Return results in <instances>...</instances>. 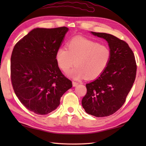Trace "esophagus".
Here are the masks:
<instances>
[{
  "instance_id": "1",
  "label": "esophagus",
  "mask_w": 146,
  "mask_h": 146,
  "mask_svg": "<svg viewBox=\"0 0 146 146\" xmlns=\"http://www.w3.org/2000/svg\"><path fill=\"white\" fill-rule=\"evenodd\" d=\"M72 83H73V86H76L77 85H78V83L75 82H73Z\"/></svg>"
}]
</instances>
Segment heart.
<instances>
[{"mask_svg": "<svg viewBox=\"0 0 146 146\" xmlns=\"http://www.w3.org/2000/svg\"><path fill=\"white\" fill-rule=\"evenodd\" d=\"M67 49L59 48L55 60L58 67L64 73L74 64L76 66L68 75L75 80L98 78L107 69L111 58L110 49L92 39L75 37L68 42Z\"/></svg>", "mask_w": 146, "mask_h": 146, "instance_id": "b5f03b06", "label": "heart"}]
</instances>
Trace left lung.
Returning a JSON list of instances; mask_svg holds the SVG:
<instances>
[{
	"instance_id": "left-lung-1",
	"label": "left lung",
	"mask_w": 146,
	"mask_h": 146,
	"mask_svg": "<svg viewBox=\"0 0 146 146\" xmlns=\"http://www.w3.org/2000/svg\"><path fill=\"white\" fill-rule=\"evenodd\" d=\"M107 41L111 58L107 69L86 85L87 92L82 100L87 113L97 117L112 115L125 103L137 71L134 54L128 44L110 34L91 32Z\"/></svg>"
}]
</instances>
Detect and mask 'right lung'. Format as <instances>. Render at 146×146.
Here are the masks:
<instances>
[{"instance_id": "right-lung-1", "label": "right lung", "mask_w": 146, "mask_h": 146, "mask_svg": "<svg viewBox=\"0 0 146 146\" xmlns=\"http://www.w3.org/2000/svg\"><path fill=\"white\" fill-rule=\"evenodd\" d=\"M68 28H36L15 44L11 59L12 87L29 110L46 115L54 110L72 87L55 60Z\"/></svg>"}]
</instances>
